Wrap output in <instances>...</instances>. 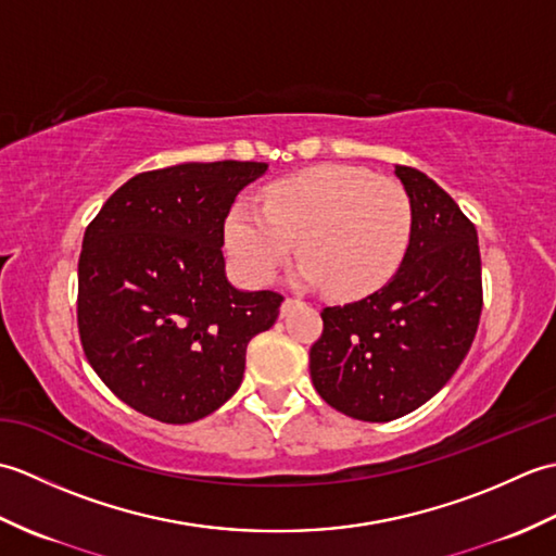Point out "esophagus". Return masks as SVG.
<instances>
[{
	"label": "esophagus",
	"instance_id": "obj_1",
	"mask_svg": "<svg viewBox=\"0 0 556 556\" xmlns=\"http://www.w3.org/2000/svg\"><path fill=\"white\" fill-rule=\"evenodd\" d=\"M299 301H293V299H285V303H281V315H287L293 305H296Z\"/></svg>",
	"mask_w": 556,
	"mask_h": 556
}]
</instances>
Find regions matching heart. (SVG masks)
Listing matches in <instances>:
<instances>
[{
  "instance_id": "b5f03b06",
  "label": "heart",
  "mask_w": 556,
  "mask_h": 556,
  "mask_svg": "<svg viewBox=\"0 0 556 556\" xmlns=\"http://www.w3.org/2000/svg\"><path fill=\"white\" fill-rule=\"evenodd\" d=\"M413 236L410 198L392 179L351 164H317L275 181L263 207L239 200L224 243L241 279L269 285L299 241L293 281L358 299L384 287L404 263Z\"/></svg>"
}]
</instances>
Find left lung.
I'll return each instance as SVG.
<instances>
[{
    "instance_id": "left-lung-1",
    "label": "left lung",
    "mask_w": 556,
    "mask_h": 556,
    "mask_svg": "<svg viewBox=\"0 0 556 556\" xmlns=\"http://www.w3.org/2000/svg\"><path fill=\"white\" fill-rule=\"evenodd\" d=\"M413 205L404 263L363 301L323 311L311 377L329 406L365 422L416 410L452 380L473 344L480 311L478 231L444 188L394 167Z\"/></svg>"
}]
</instances>
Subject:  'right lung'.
Masks as SVG:
<instances>
[{"label": "right lung", "mask_w": 556, "mask_h": 556, "mask_svg": "<svg viewBox=\"0 0 556 556\" xmlns=\"http://www.w3.org/2000/svg\"><path fill=\"white\" fill-rule=\"evenodd\" d=\"M265 162L143 172L88 224L78 260L86 358L124 404L162 422L210 416L241 387L245 346L275 325V291L236 289L224 219Z\"/></svg>", "instance_id": "1"}]
</instances>
